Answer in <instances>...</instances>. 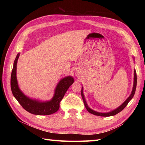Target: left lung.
I'll use <instances>...</instances> for the list:
<instances>
[{"mask_svg": "<svg viewBox=\"0 0 145 145\" xmlns=\"http://www.w3.org/2000/svg\"><path fill=\"white\" fill-rule=\"evenodd\" d=\"M137 73H136V71L135 70H134V82H133V90L131 91V93L130 94V96L127 98V100L125 101V102L123 103L121 105H120L119 107L115 109L112 110V112H108V113H100V112H96V111H94L93 110H91L90 107L88 106V105L86 102V100H85V98L84 97V91H83V87L82 89V91H81V94H82V99L83 101H84V105H85V106L86 108V109L87 110L88 112L89 113H90L91 114H93V115H97V116H113V115H116L117 113H118L119 112H121L126 107V106L127 105L129 101H130L132 98H133L135 93V91H136V88H137Z\"/></svg>", "mask_w": 145, "mask_h": 145, "instance_id": "obj_1", "label": "left lung"}]
</instances>
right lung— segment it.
Returning <instances> with one entry per match:
<instances>
[{"mask_svg": "<svg viewBox=\"0 0 145 145\" xmlns=\"http://www.w3.org/2000/svg\"><path fill=\"white\" fill-rule=\"evenodd\" d=\"M19 55L20 54H18L14 60L10 78L11 90L14 97L24 109L33 115H48L57 112L60 107V102L70 86L74 82V79L70 76L61 79L57 84L54 97L50 101H42L30 98L22 93L18 85L16 70Z\"/></svg>", "mask_w": 145, "mask_h": 145, "instance_id": "right-lung-1", "label": "right lung"}]
</instances>
